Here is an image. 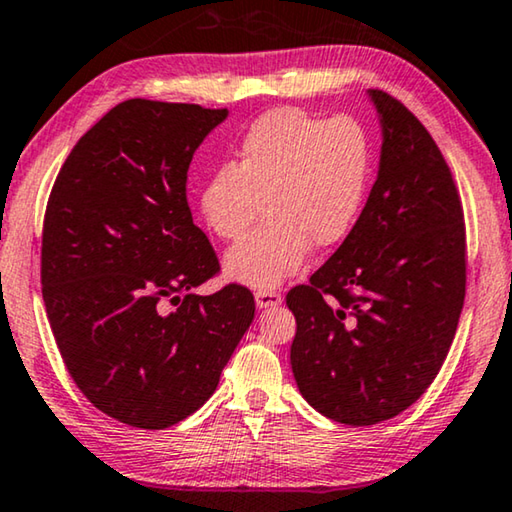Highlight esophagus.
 <instances>
[{
    "mask_svg": "<svg viewBox=\"0 0 512 512\" xmlns=\"http://www.w3.org/2000/svg\"><path fill=\"white\" fill-rule=\"evenodd\" d=\"M281 304V293L277 290H258L256 293V306L258 309H274Z\"/></svg>",
    "mask_w": 512,
    "mask_h": 512,
    "instance_id": "1",
    "label": "esophagus"
}]
</instances>
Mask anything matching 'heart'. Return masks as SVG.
<instances>
[{
    "mask_svg": "<svg viewBox=\"0 0 512 512\" xmlns=\"http://www.w3.org/2000/svg\"><path fill=\"white\" fill-rule=\"evenodd\" d=\"M368 180L371 144L359 123L274 109L251 123L229 167L201 180L196 203L222 240L242 238L263 210L265 222L224 256V272L242 286L272 290L302 270L313 245L348 240Z\"/></svg>",
    "mask_w": 512,
    "mask_h": 512,
    "instance_id": "b5f03b06",
    "label": "heart"
}]
</instances>
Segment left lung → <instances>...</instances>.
Masks as SVG:
<instances>
[{
  "label": "left lung",
  "mask_w": 512,
  "mask_h": 512,
  "mask_svg": "<svg viewBox=\"0 0 512 512\" xmlns=\"http://www.w3.org/2000/svg\"><path fill=\"white\" fill-rule=\"evenodd\" d=\"M382 125L380 169L355 231L286 295L290 366L313 410L373 426L421 398L465 304V215L435 139L403 102L368 91Z\"/></svg>",
  "instance_id": "obj_1"
}]
</instances>
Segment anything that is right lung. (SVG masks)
<instances>
[{"label": "right lung", "mask_w": 512, "mask_h": 512, "mask_svg": "<svg viewBox=\"0 0 512 512\" xmlns=\"http://www.w3.org/2000/svg\"><path fill=\"white\" fill-rule=\"evenodd\" d=\"M226 109L132 98L66 157L43 222L41 283L54 341L93 407L162 430L215 393L254 320L187 206V169Z\"/></svg>", "instance_id": "add662e5"}]
</instances>
